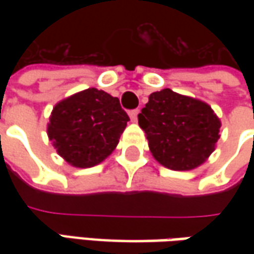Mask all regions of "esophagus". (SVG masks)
<instances>
[{
    "instance_id": "obj_1",
    "label": "esophagus",
    "mask_w": 254,
    "mask_h": 254,
    "mask_svg": "<svg viewBox=\"0 0 254 254\" xmlns=\"http://www.w3.org/2000/svg\"><path fill=\"white\" fill-rule=\"evenodd\" d=\"M138 113H140V110H138V109H135V110H131V112L128 113V114H130V119H131L132 123H135L137 120H138Z\"/></svg>"
}]
</instances>
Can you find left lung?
Segmentation results:
<instances>
[{"label":"left lung","mask_w":254,"mask_h":254,"mask_svg":"<svg viewBox=\"0 0 254 254\" xmlns=\"http://www.w3.org/2000/svg\"><path fill=\"white\" fill-rule=\"evenodd\" d=\"M138 124L154 158L170 170L199 167L219 140L220 122L209 106L170 89L150 94Z\"/></svg>","instance_id":"8db88e82"}]
</instances>
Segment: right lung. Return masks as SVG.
Listing matches in <instances>:
<instances>
[{"mask_svg":"<svg viewBox=\"0 0 254 254\" xmlns=\"http://www.w3.org/2000/svg\"><path fill=\"white\" fill-rule=\"evenodd\" d=\"M128 120L117 97L92 87L55 106L48 135L70 165L89 168L112 154Z\"/></svg>","mask_w":254,"mask_h":254,"instance_id":"obj_1","label":"right lung"}]
</instances>
